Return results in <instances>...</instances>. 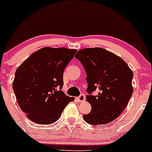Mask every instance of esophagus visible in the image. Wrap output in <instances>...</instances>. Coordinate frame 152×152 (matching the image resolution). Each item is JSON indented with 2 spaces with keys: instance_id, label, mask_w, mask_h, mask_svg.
Wrapping results in <instances>:
<instances>
[{
  "instance_id": "1",
  "label": "esophagus",
  "mask_w": 152,
  "mask_h": 152,
  "mask_svg": "<svg viewBox=\"0 0 152 152\" xmlns=\"http://www.w3.org/2000/svg\"><path fill=\"white\" fill-rule=\"evenodd\" d=\"M77 101L79 102V103H81V102L85 101V96L83 94H81L79 97H77Z\"/></svg>"
}]
</instances>
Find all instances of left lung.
<instances>
[{
  "mask_svg": "<svg viewBox=\"0 0 152 152\" xmlns=\"http://www.w3.org/2000/svg\"><path fill=\"white\" fill-rule=\"evenodd\" d=\"M87 73L90 113L83 115L91 125L106 124L121 114L132 95L133 72L116 54L100 47L86 48L75 55ZM98 90V96H90Z\"/></svg>",
  "mask_w": 152,
  "mask_h": 152,
  "instance_id": "8db88e82",
  "label": "left lung"
}]
</instances>
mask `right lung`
Masks as SVG:
<instances>
[{
	"label": "right lung",
	"mask_w": 152,
	"mask_h": 152,
	"mask_svg": "<svg viewBox=\"0 0 152 152\" xmlns=\"http://www.w3.org/2000/svg\"><path fill=\"white\" fill-rule=\"evenodd\" d=\"M76 49L44 47L17 68L13 82L18 105L31 121L48 125L57 121L75 98L61 90L64 68Z\"/></svg>",
	"instance_id": "add662e5"
}]
</instances>
